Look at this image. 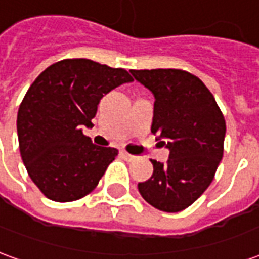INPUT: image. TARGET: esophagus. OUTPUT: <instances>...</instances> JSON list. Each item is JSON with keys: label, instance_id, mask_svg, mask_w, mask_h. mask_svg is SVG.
I'll return each mask as SVG.
<instances>
[{"label": "esophagus", "instance_id": "obj_1", "mask_svg": "<svg viewBox=\"0 0 259 259\" xmlns=\"http://www.w3.org/2000/svg\"><path fill=\"white\" fill-rule=\"evenodd\" d=\"M120 155H122V157L124 158V159H126V161H135L136 158V155H132V154H127V152L126 151H122L120 152Z\"/></svg>", "mask_w": 259, "mask_h": 259}]
</instances>
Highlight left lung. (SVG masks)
<instances>
[{
	"instance_id": "1",
	"label": "left lung",
	"mask_w": 259,
	"mask_h": 259,
	"mask_svg": "<svg viewBox=\"0 0 259 259\" xmlns=\"http://www.w3.org/2000/svg\"><path fill=\"white\" fill-rule=\"evenodd\" d=\"M130 73L155 98L151 132L169 150L165 163L151 159L152 176L139 183V191L159 211H183L213 180L223 155V115L211 91L189 72L151 69Z\"/></svg>"
}]
</instances>
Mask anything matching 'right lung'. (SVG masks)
I'll list each match as a JSON object with an SVG mask.
<instances>
[{"label": "right lung", "instance_id": "obj_1", "mask_svg": "<svg viewBox=\"0 0 259 259\" xmlns=\"http://www.w3.org/2000/svg\"><path fill=\"white\" fill-rule=\"evenodd\" d=\"M133 81L124 69L90 59H64L48 66L26 93L18 111L19 150L27 174L47 198L79 200L94 190L118 155L83 135L101 98Z\"/></svg>", "mask_w": 259, "mask_h": 259}]
</instances>
